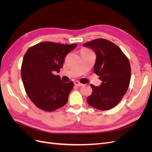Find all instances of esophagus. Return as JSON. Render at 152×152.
Listing matches in <instances>:
<instances>
[{
    "mask_svg": "<svg viewBox=\"0 0 152 152\" xmlns=\"http://www.w3.org/2000/svg\"><path fill=\"white\" fill-rule=\"evenodd\" d=\"M74 85L76 86H78V87H80V86H82V84L80 83V82L79 81H74Z\"/></svg>",
    "mask_w": 152,
    "mask_h": 152,
    "instance_id": "obj_1",
    "label": "esophagus"
}]
</instances>
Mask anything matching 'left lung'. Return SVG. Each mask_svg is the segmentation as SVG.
<instances>
[{"instance_id":"1","label":"left lung","mask_w":152,"mask_h":152,"mask_svg":"<svg viewBox=\"0 0 152 152\" xmlns=\"http://www.w3.org/2000/svg\"><path fill=\"white\" fill-rule=\"evenodd\" d=\"M96 54L94 72L102 81L99 86L91 84L93 93L87 98L96 109L108 110L120 102L130 84L131 70L129 59L117 45L104 39H98L84 45Z\"/></svg>"}]
</instances>
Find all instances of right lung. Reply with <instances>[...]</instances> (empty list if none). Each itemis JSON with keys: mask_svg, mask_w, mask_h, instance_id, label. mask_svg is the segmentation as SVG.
Returning a JSON list of instances; mask_svg holds the SVG:
<instances>
[{"mask_svg": "<svg viewBox=\"0 0 152 152\" xmlns=\"http://www.w3.org/2000/svg\"><path fill=\"white\" fill-rule=\"evenodd\" d=\"M77 45L42 42L27 50L22 62L21 79L27 95L37 107L53 112L66 104L73 82H63L53 72H59L65 56Z\"/></svg>", "mask_w": 152, "mask_h": 152, "instance_id": "add662e5", "label": "right lung"}]
</instances>
